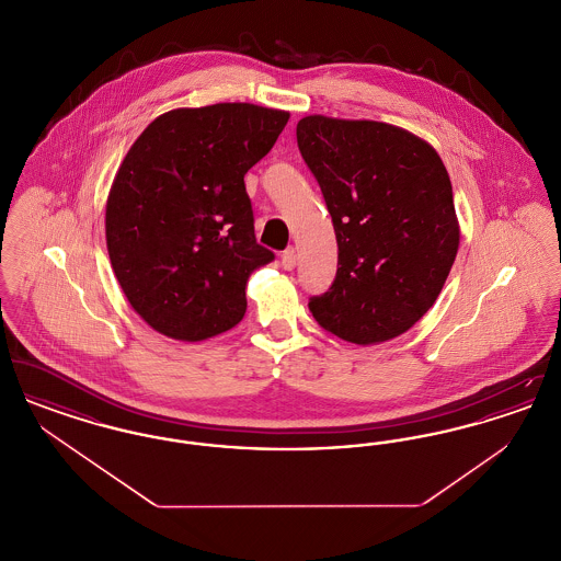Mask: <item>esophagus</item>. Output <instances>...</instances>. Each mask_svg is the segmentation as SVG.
<instances>
[{
    "instance_id": "34e87169",
    "label": "esophagus",
    "mask_w": 561,
    "mask_h": 561,
    "mask_svg": "<svg viewBox=\"0 0 561 561\" xmlns=\"http://www.w3.org/2000/svg\"><path fill=\"white\" fill-rule=\"evenodd\" d=\"M282 267L286 268V271H293V268L296 267V250H294V248L284 250V254H282Z\"/></svg>"
}]
</instances>
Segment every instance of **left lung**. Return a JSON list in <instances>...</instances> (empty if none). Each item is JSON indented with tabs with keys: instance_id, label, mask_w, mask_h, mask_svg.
Wrapping results in <instances>:
<instances>
[{
	"instance_id": "1",
	"label": "left lung",
	"mask_w": 561,
	"mask_h": 561,
	"mask_svg": "<svg viewBox=\"0 0 561 561\" xmlns=\"http://www.w3.org/2000/svg\"><path fill=\"white\" fill-rule=\"evenodd\" d=\"M296 140L339 243L332 286L309 298L313 318L355 345L400 336L433 307L458 252L444 161L423 138L370 119L309 115Z\"/></svg>"
}]
</instances>
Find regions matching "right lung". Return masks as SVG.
Returning <instances> with one entry per match:
<instances>
[{
  "instance_id": "right-lung-1",
  "label": "right lung",
  "mask_w": 561,
  "mask_h": 561,
  "mask_svg": "<svg viewBox=\"0 0 561 561\" xmlns=\"http://www.w3.org/2000/svg\"><path fill=\"white\" fill-rule=\"evenodd\" d=\"M290 113L250 103L174 108L136 138L111 185V267L153 330L197 343L245 313V282L275 254L256 243L245 172Z\"/></svg>"
}]
</instances>
